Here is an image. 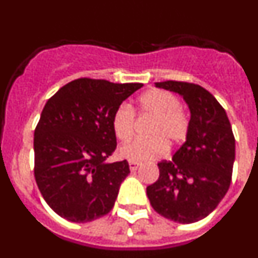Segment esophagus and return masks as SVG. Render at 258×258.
<instances>
[{"mask_svg": "<svg viewBox=\"0 0 258 258\" xmlns=\"http://www.w3.org/2000/svg\"><path fill=\"white\" fill-rule=\"evenodd\" d=\"M141 164L137 163V161H129V168H131L132 172H134V170L138 169V166H140Z\"/></svg>", "mask_w": 258, "mask_h": 258, "instance_id": "34e87169", "label": "esophagus"}]
</instances>
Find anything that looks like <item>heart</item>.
Instances as JSON below:
<instances>
[{
  "label": "heart",
  "mask_w": 258,
  "mask_h": 258,
  "mask_svg": "<svg viewBox=\"0 0 258 258\" xmlns=\"http://www.w3.org/2000/svg\"><path fill=\"white\" fill-rule=\"evenodd\" d=\"M137 109L140 115L152 116L146 134L147 138H137L122 146L118 154L131 161L154 160L166 152V143L181 145L190 132L187 113L179 107L178 98L173 93L151 89L138 98ZM136 113L129 104L122 103L113 111L111 126L118 141L125 142L133 136Z\"/></svg>",
  "instance_id": "heart-1"
}]
</instances>
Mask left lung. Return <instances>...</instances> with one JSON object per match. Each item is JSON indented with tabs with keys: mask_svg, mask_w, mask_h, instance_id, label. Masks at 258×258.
<instances>
[{
	"mask_svg": "<svg viewBox=\"0 0 258 258\" xmlns=\"http://www.w3.org/2000/svg\"><path fill=\"white\" fill-rule=\"evenodd\" d=\"M156 86L183 97L191 111L190 132L173 160L157 164L160 174L147 186V197L163 217L198 222L217 208L229 190L235 138L223 107L203 86L172 80Z\"/></svg>",
	"mask_w": 258,
	"mask_h": 258,
	"instance_id": "obj_1",
	"label": "left lung"
}]
</instances>
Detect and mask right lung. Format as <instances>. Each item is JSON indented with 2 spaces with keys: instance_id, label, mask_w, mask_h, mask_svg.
<instances>
[{
  "instance_id": "1",
  "label": "right lung",
  "mask_w": 258,
  "mask_h": 258,
  "mask_svg": "<svg viewBox=\"0 0 258 258\" xmlns=\"http://www.w3.org/2000/svg\"><path fill=\"white\" fill-rule=\"evenodd\" d=\"M142 86L81 77L46 102L35 129L33 173L42 198L60 217L90 222L113 208L131 170L126 160L106 163L116 150L111 118Z\"/></svg>"
}]
</instances>
